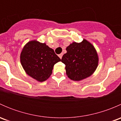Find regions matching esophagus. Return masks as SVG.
Masks as SVG:
<instances>
[{
	"mask_svg": "<svg viewBox=\"0 0 121 121\" xmlns=\"http://www.w3.org/2000/svg\"><path fill=\"white\" fill-rule=\"evenodd\" d=\"M63 54H62V53L58 55V57H59L60 58H61L62 57H63Z\"/></svg>",
	"mask_w": 121,
	"mask_h": 121,
	"instance_id": "obj_1",
	"label": "esophagus"
}]
</instances>
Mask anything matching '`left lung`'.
<instances>
[{"mask_svg": "<svg viewBox=\"0 0 121 121\" xmlns=\"http://www.w3.org/2000/svg\"><path fill=\"white\" fill-rule=\"evenodd\" d=\"M66 50L61 62L65 65L68 78L74 81H80L93 74L98 66V57L92 44L84 39L80 43L70 44Z\"/></svg>", "mask_w": 121, "mask_h": 121, "instance_id": "1", "label": "left lung"}]
</instances>
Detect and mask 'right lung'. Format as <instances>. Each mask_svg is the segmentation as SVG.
<instances>
[{
  "label": "right lung",
  "instance_id": "1",
  "mask_svg": "<svg viewBox=\"0 0 121 121\" xmlns=\"http://www.w3.org/2000/svg\"><path fill=\"white\" fill-rule=\"evenodd\" d=\"M60 61L52 48L36 40L28 42L20 54V62L26 73L40 82L50 77L54 65Z\"/></svg>",
  "mask_w": 121,
  "mask_h": 121
}]
</instances>
